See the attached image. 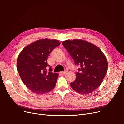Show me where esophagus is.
I'll return each mask as SVG.
<instances>
[{
	"label": "esophagus",
	"instance_id": "esophagus-1",
	"mask_svg": "<svg viewBox=\"0 0 124 124\" xmlns=\"http://www.w3.org/2000/svg\"><path fill=\"white\" fill-rule=\"evenodd\" d=\"M67 72V70H65V71H63V72H61V73L62 74H65Z\"/></svg>",
	"mask_w": 124,
	"mask_h": 124
}]
</instances>
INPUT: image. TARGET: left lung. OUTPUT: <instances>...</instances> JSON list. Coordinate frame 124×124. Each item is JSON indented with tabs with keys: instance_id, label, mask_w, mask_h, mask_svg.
<instances>
[{
	"instance_id": "left-lung-1",
	"label": "left lung",
	"mask_w": 124,
	"mask_h": 124,
	"mask_svg": "<svg viewBox=\"0 0 124 124\" xmlns=\"http://www.w3.org/2000/svg\"><path fill=\"white\" fill-rule=\"evenodd\" d=\"M73 58L75 65H80L76 79L70 83L75 91L88 94L102 83L108 69L107 58L95 45L81 39L67 40L62 42Z\"/></svg>"
}]
</instances>
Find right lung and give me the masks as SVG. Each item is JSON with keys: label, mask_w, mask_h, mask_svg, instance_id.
I'll return each instance as SVG.
<instances>
[{"label": "right lung", "mask_w": 124, "mask_h": 124, "mask_svg": "<svg viewBox=\"0 0 124 124\" xmlns=\"http://www.w3.org/2000/svg\"><path fill=\"white\" fill-rule=\"evenodd\" d=\"M59 45L57 40L43 39L28 45L20 52L17 71L24 84L33 93L44 94L54 88L58 74L52 72L47 59L52 50ZM47 66L50 67L48 72Z\"/></svg>", "instance_id": "1"}]
</instances>
